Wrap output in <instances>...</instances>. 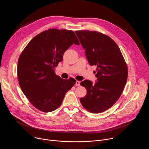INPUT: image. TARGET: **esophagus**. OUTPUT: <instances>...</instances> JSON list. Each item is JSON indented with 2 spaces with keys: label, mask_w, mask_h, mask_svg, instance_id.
<instances>
[{
  "label": "esophagus",
  "mask_w": 149,
  "mask_h": 149,
  "mask_svg": "<svg viewBox=\"0 0 149 149\" xmlns=\"http://www.w3.org/2000/svg\"><path fill=\"white\" fill-rule=\"evenodd\" d=\"M75 86H80V82L79 81H77L75 82Z\"/></svg>",
  "instance_id": "obj_1"
}]
</instances>
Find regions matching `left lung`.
<instances>
[{
    "mask_svg": "<svg viewBox=\"0 0 149 149\" xmlns=\"http://www.w3.org/2000/svg\"><path fill=\"white\" fill-rule=\"evenodd\" d=\"M80 44L90 65L97 67V81L81 82L87 95L80 98L83 107L93 113L108 110L121 95L128 76V69L120 48L109 36L90 31H77Z\"/></svg>",
    "mask_w": 149,
    "mask_h": 149,
    "instance_id": "8db88e82",
    "label": "left lung"
}]
</instances>
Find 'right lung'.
<instances>
[{
    "label": "right lung",
    "mask_w": 149,
    "mask_h": 149,
    "mask_svg": "<svg viewBox=\"0 0 149 149\" xmlns=\"http://www.w3.org/2000/svg\"><path fill=\"white\" fill-rule=\"evenodd\" d=\"M72 44L79 45L72 31L49 29L35 36L21 53L17 62L19 83L38 110L48 113L57 109L75 85L74 79H63L55 72Z\"/></svg>",
    "instance_id": "1"
}]
</instances>
